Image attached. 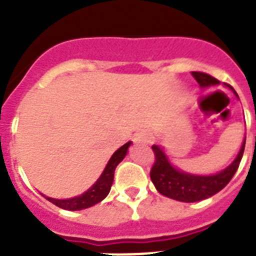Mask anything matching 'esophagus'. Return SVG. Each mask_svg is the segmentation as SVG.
Instances as JSON below:
<instances>
[{"instance_id": "obj_1", "label": "esophagus", "mask_w": 256, "mask_h": 256, "mask_svg": "<svg viewBox=\"0 0 256 256\" xmlns=\"http://www.w3.org/2000/svg\"><path fill=\"white\" fill-rule=\"evenodd\" d=\"M134 142H136V144H150L152 142V134L148 132H144V130L136 132L134 136Z\"/></svg>"}]
</instances>
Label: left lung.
<instances>
[{"label": "left lung", "mask_w": 256, "mask_h": 256, "mask_svg": "<svg viewBox=\"0 0 256 256\" xmlns=\"http://www.w3.org/2000/svg\"><path fill=\"white\" fill-rule=\"evenodd\" d=\"M192 77L202 88L218 85L219 81L216 78L211 77L210 74L202 73V72H192ZM235 96L238 94L235 92ZM246 140H243L240 152L236 156L232 164L215 175H191L187 172L175 168L168 162V156H164V150L154 144L152 152L156 156V160L152 164L150 170V178H152L154 186L160 194L168 198L180 200V202H198L203 199L210 198L214 194L219 192L223 187L227 186L231 178L234 176L240 164V160L244 152Z\"/></svg>", "instance_id": "left-lung-1"}]
</instances>
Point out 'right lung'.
<instances>
[{"label":"right lung","mask_w":256,"mask_h":256,"mask_svg":"<svg viewBox=\"0 0 256 256\" xmlns=\"http://www.w3.org/2000/svg\"><path fill=\"white\" fill-rule=\"evenodd\" d=\"M132 144V142H128L124 144L122 148H120L112 156L108 164H106L104 172L100 176V179L96 180L94 184H92L90 188H88L86 192H84L80 196H76V198L70 199H53L45 196L49 202L54 203L56 206L61 207L64 210H70V211H77V210H84V208H88V207H92L96 203H100L102 199H104L108 196V191L112 188V180H114V171L116 168L118 166L120 160H124L126 156V152H128V146Z\"/></svg>","instance_id":"right-lung-1"}]
</instances>
